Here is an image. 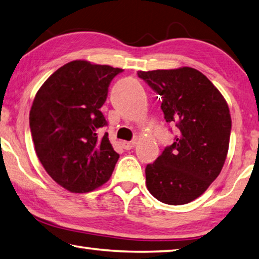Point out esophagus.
I'll return each mask as SVG.
<instances>
[{
  "label": "esophagus",
  "instance_id": "34e87169",
  "mask_svg": "<svg viewBox=\"0 0 259 259\" xmlns=\"http://www.w3.org/2000/svg\"><path fill=\"white\" fill-rule=\"evenodd\" d=\"M135 144H137V140H133V141H124L121 143V147L125 149V150H131V149H133L135 147Z\"/></svg>",
  "mask_w": 259,
  "mask_h": 259
}]
</instances>
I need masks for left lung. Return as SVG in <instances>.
<instances>
[{
	"label": "left lung",
	"mask_w": 259,
	"mask_h": 259,
	"mask_svg": "<svg viewBox=\"0 0 259 259\" xmlns=\"http://www.w3.org/2000/svg\"><path fill=\"white\" fill-rule=\"evenodd\" d=\"M138 75L161 95L166 121L179 128L175 142L147 165V188L167 205H185L200 197L223 168L232 126L229 106L194 68L140 70Z\"/></svg>",
	"instance_id": "left-lung-1"
}]
</instances>
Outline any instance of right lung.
<instances>
[{"instance_id": "add662e5", "label": "right lung", "mask_w": 259, "mask_h": 259, "mask_svg": "<svg viewBox=\"0 0 259 259\" xmlns=\"http://www.w3.org/2000/svg\"><path fill=\"white\" fill-rule=\"evenodd\" d=\"M120 68L75 60L40 86L31 104L29 126L35 151L53 181L72 193H86L110 179L119 155L100 108Z\"/></svg>"}]
</instances>
